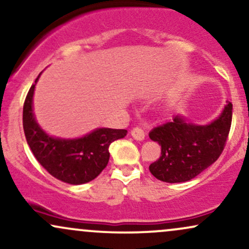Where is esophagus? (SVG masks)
<instances>
[{
    "label": "esophagus",
    "mask_w": 249,
    "mask_h": 249,
    "mask_svg": "<svg viewBox=\"0 0 249 249\" xmlns=\"http://www.w3.org/2000/svg\"><path fill=\"white\" fill-rule=\"evenodd\" d=\"M131 136H132L136 141H144L145 139L144 130H142V127H138V126L133 127L132 130H131Z\"/></svg>",
    "instance_id": "1"
}]
</instances>
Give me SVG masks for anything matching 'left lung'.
<instances>
[{"instance_id":"left-lung-1","label":"left lung","mask_w":249,"mask_h":249,"mask_svg":"<svg viewBox=\"0 0 249 249\" xmlns=\"http://www.w3.org/2000/svg\"><path fill=\"white\" fill-rule=\"evenodd\" d=\"M233 105L227 102L216 119L207 125L187 123L182 116L154 127L148 136L161 146V154L150 172L165 182H184L216 161L224 151L232 124Z\"/></svg>"}]
</instances>
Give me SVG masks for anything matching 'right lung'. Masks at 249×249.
Here are the masks:
<instances>
[{
  "label": "right lung",
  "mask_w": 249,
  "mask_h": 249,
  "mask_svg": "<svg viewBox=\"0 0 249 249\" xmlns=\"http://www.w3.org/2000/svg\"><path fill=\"white\" fill-rule=\"evenodd\" d=\"M39 75L31 85L23 105V130L31 152L51 176L61 181L71 185L91 181L107 167L111 142L124 138L127 131L102 127L76 139L47 134L36 122L33 111V96Z\"/></svg>",
  "instance_id": "obj_1"
}]
</instances>
